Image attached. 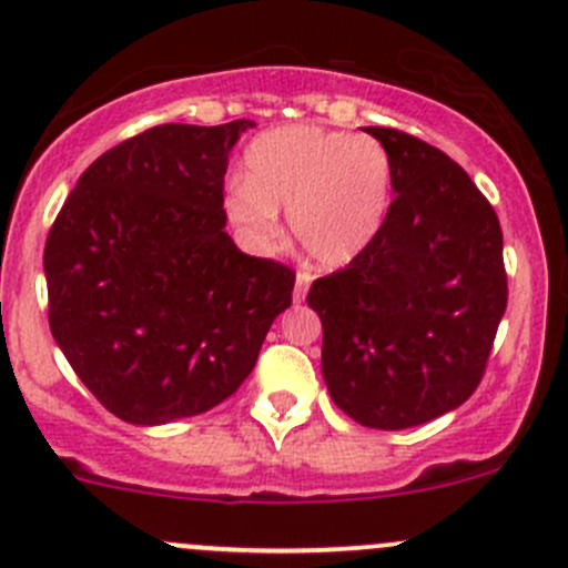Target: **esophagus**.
Instances as JSON below:
<instances>
[{
	"instance_id": "1",
	"label": "esophagus",
	"mask_w": 568,
	"mask_h": 568,
	"mask_svg": "<svg viewBox=\"0 0 568 568\" xmlns=\"http://www.w3.org/2000/svg\"><path fill=\"white\" fill-rule=\"evenodd\" d=\"M313 277L307 272H300L296 274V285H294V302H305L307 296V288H311Z\"/></svg>"
}]
</instances>
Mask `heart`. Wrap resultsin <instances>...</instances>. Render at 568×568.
<instances>
[{"mask_svg":"<svg viewBox=\"0 0 568 568\" xmlns=\"http://www.w3.org/2000/svg\"><path fill=\"white\" fill-rule=\"evenodd\" d=\"M393 164L374 136L318 125L263 131L244 153V178L222 192L227 222L257 250L277 244L288 211L302 252L321 268H341L382 231Z\"/></svg>","mask_w":568,"mask_h":568,"instance_id":"obj_1","label":"heart"}]
</instances>
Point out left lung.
<instances>
[{"label":"left lung","mask_w":568,"mask_h":568,"mask_svg":"<svg viewBox=\"0 0 568 568\" xmlns=\"http://www.w3.org/2000/svg\"><path fill=\"white\" fill-rule=\"evenodd\" d=\"M395 200L374 242L321 277V374L359 426L398 432L454 412L478 387L506 313L503 231L469 175L417 136L371 125Z\"/></svg>","instance_id":"1"}]
</instances>
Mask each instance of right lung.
Masks as SVG:
<instances>
[{
  "label": "right lung",
  "mask_w": 568,
  "mask_h": 568,
  "mask_svg": "<svg viewBox=\"0 0 568 568\" xmlns=\"http://www.w3.org/2000/svg\"><path fill=\"white\" fill-rule=\"evenodd\" d=\"M250 120L168 123L95 159L45 239L57 346L120 420L164 426L239 390L294 272L225 233L222 178Z\"/></svg>",
  "instance_id": "add662e5"
}]
</instances>
